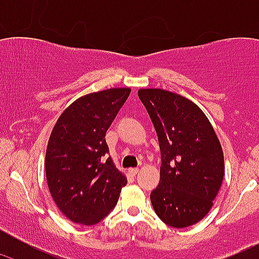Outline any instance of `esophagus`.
Segmentation results:
<instances>
[{
    "label": "esophagus",
    "instance_id": "obj_1",
    "mask_svg": "<svg viewBox=\"0 0 259 259\" xmlns=\"http://www.w3.org/2000/svg\"><path fill=\"white\" fill-rule=\"evenodd\" d=\"M139 169L138 168H130L129 169V174H132V176H137V174H139Z\"/></svg>",
    "mask_w": 259,
    "mask_h": 259
}]
</instances>
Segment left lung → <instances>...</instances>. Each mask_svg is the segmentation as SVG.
I'll use <instances>...</instances> for the list:
<instances>
[{"mask_svg": "<svg viewBox=\"0 0 259 259\" xmlns=\"http://www.w3.org/2000/svg\"><path fill=\"white\" fill-rule=\"evenodd\" d=\"M138 95L160 146V182L150 194L154 210L173 228L193 226L209 213L223 182L221 142L189 99L164 89H140Z\"/></svg>", "mask_w": 259, "mask_h": 259, "instance_id": "8db88e82", "label": "left lung"}]
</instances>
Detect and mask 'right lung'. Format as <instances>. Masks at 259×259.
<instances>
[{
    "label": "right lung",
    "mask_w": 259,
    "mask_h": 259,
    "mask_svg": "<svg viewBox=\"0 0 259 259\" xmlns=\"http://www.w3.org/2000/svg\"><path fill=\"white\" fill-rule=\"evenodd\" d=\"M132 89L111 88L86 94L57 119L46 148L45 171L50 194L74 223L94 226L119 200L126 177L108 156L106 130Z\"/></svg>",
    "instance_id": "right-lung-1"
}]
</instances>
